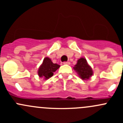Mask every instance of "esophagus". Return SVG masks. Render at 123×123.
I'll list each match as a JSON object with an SVG mask.
<instances>
[{
  "label": "esophagus",
  "instance_id": "obj_1",
  "mask_svg": "<svg viewBox=\"0 0 123 123\" xmlns=\"http://www.w3.org/2000/svg\"><path fill=\"white\" fill-rule=\"evenodd\" d=\"M63 64H66V65H69V64H70V62H68V61L64 62H63Z\"/></svg>",
  "mask_w": 123,
  "mask_h": 123
}]
</instances>
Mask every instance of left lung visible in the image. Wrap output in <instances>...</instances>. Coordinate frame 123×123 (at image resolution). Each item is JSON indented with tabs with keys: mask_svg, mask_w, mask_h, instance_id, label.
<instances>
[{
	"mask_svg": "<svg viewBox=\"0 0 123 123\" xmlns=\"http://www.w3.org/2000/svg\"><path fill=\"white\" fill-rule=\"evenodd\" d=\"M74 69L78 73L80 77L83 80L89 79L90 77L93 75V71L92 68L88 65L86 59L81 58L78 60L77 63Z\"/></svg>",
	"mask_w": 123,
	"mask_h": 123,
	"instance_id": "8db88e82",
	"label": "left lung"
}]
</instances>
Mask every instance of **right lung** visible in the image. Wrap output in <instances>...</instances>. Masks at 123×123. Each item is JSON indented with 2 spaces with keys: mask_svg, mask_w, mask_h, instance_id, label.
I'll return each instance as SVG.
<instances>
[{
  "mask_svg": "<svg viewBox=\"0 0 123 123\" xmlns=\"http://www.w3.org/2000/svg\"><path fill=\"white\" fill-rule=\"evenodd\" d=\"M59 67L60 65L58 64H54L50 58H45L43 64L38 69V74L40 77H43L45 79H49L53 76L54 72L59 68Z\"/></svg>",
  "mask_w": 123,
  "mask_h": 123,
  "instance_id": "obj_1",
  "label": "right lung"
}]
</instances>
